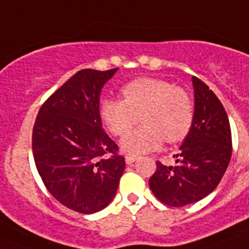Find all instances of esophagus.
<instances>
[{"mask_svg":"<svg viewBox=\"0 0 249 249\" xmlns=\"http://www.w3.org/2000/svg\"><path fill=\"white\" fill-rule=\"evenodd\" d=\"M136 160H137V157H136V156H133V155H127L126 156V163L127 164H132Z\"/></svg>","mask_w":249,"mask_h":249,"instance_id":"obj_1","label":"esophagus"}]
</instances>
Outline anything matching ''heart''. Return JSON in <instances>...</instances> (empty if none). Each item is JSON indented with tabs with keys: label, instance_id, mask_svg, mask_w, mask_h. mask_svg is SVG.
<instances>
[{
	"label": "heart",
	"instance_id": "b5f03b06",
	"mask_svg": "<svg viewBox=\"0 0 249 249\" xmlns=\"http://www.w3.org/2000/svg\"><path fill=\"white\" fill-rule=\"evenodd\" d=\"M123 100H105L103 122L114 136H124L138 122L143 124L123 138L124 151L141 155L157 149L163 140L177 143L190 133L195 117L190 94L160 78L141 77L122 89Z\"/></svg>",
	"mask_w": 249,
	"mask_h": 249
}]
</instances>
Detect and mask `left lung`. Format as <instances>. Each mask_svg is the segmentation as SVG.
I'll return each instance as SVG.
<instances>
[{"label":"left lung","instance_id":"8db88e82","mask_svg":"<svg viewBox=\"0 0 249 249\" xmlns=\"http://www.w3.org/2000/svg\"><path fill=\"white\" fill-rule=\"evenodd\" d=\"M195 89V117L184 138L175 166L157 160V169L149 178L153 195L162 203L183 207L207 197L218 186L231 156L232 135L223 105L212 89L192 77Z\"/></svg>","mask_w":249,"mask_h":249}]
</instances>
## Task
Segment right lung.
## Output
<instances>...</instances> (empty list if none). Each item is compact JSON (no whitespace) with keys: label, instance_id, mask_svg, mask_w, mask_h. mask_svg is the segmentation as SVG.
Returning a JSON list of instances; mask_svg holds the SVG:
<instances>
[{"label":"right lung","instance_id":"add662e5","mask_svg":"<svg viewBox=\"0 0 249 249\" xmlns=\"http://www.w3.org/2000/svg\"><path fill=\"white\" fill-rule=\"evenodd\" d=\"M117 70L78 71L45 101L35 122L37 171L48 192L78 213L108 206L126 166L100 116L101 89Z\"/></svg>","mask_w":249,"mask_h":249}]
</instances>
